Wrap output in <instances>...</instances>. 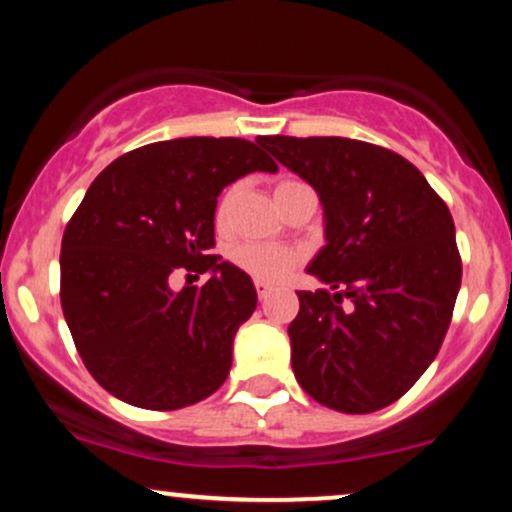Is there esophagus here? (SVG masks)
<instances>
[{
	"mask_svg": "<svg viewBox=\"0 0 512 512\" xmlns=\"http://www.w3.org/2000/svg\"><path fill=\"white\" fill-rule=\"evenodd\" d=\"M255 289H257V296H260V301H264V298L272 293V286L264 284V281H255Z\"/></svg>",
	"mask_w": 512,
	"mask_h": 512,
	"instance_id": "34e87169",
	"label": "esophagus"
}]
</instances>
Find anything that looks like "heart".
<instances>
[{"label": "heart", "instance_id": "1", "mask_svg": "<svg viewBox=\"0 0 512 512\" xmlns=\"http://www.w3.org/2000/svg\"><path fill=\"white\" fill-rule=\"evenodd\" d=\"M296 185H303L301 180L293 178H281L274 185V197L284 195V192L293 190ZM238 185H231L223 190V195L216 204V226L223 228L228 223V216H231V207L238 197ZM233 262L238 264L243 272L260 281H279L284 279L286 274L301 262V252L293 248H284V245H272V243H243L233 250Z\"/></svg>", "mask_w": 512, "mask_h": 512}]
</instances>
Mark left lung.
I'll list each match as a JSON object with an SVG mask.
<instances>
[{"label":"left lung","mask_w":512,"mask_h":512,"mask_svg":"<svg viewBox=\"0 0 512 512\" xmlns=\"http://www.w3.org/2000/svg\"><path fill=\"white\" fill-rule=\"evenodd\" d=\"M315 187L327 245L298 291L291 366L315 402L370 414L397 402L436 358L452 320L462 260L448 204L395 151L344 137H260Z\"/></svg>","instance_id":"8db88e82"}]
</instances>
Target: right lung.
I'll use <instances>...</instances> for the list:
<instances>
[{"label":"right lung","mask_w":512,"mask_h":512,"mask_svg":"<svg viewBox=\"0 0 512 512\" xmlns=\"http://www.w3.org/2000/svg\"><path fill=\"white\" fill-rule=\"evenodd\" d=\"M276 168L248 139L187 137L127 151L91 182L64 228L60 301L81 361L110 395L170 411L223 385L257 291L211 255L216 197ZM178 268L212 279L175 294L167 276Z\"/></svg>","instance_id":"add662e5"}]
</instances>
